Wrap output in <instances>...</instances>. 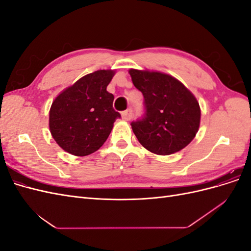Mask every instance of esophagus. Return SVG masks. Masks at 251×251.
Listing matches in <instances>:
<instances>
[{"instance_id":"1","label":"esophagus","mask_w":251,"mask_h":251,"mask_svg":"<svg viewBox=\"0 0 251 251\" xmlns=\"http://www.w3.org/2000/svg\"><path fill=\"white\" fill-rule=\"evenodd\" d=\"M121 116H123V118H124L125 120H130V119H132L133 110H132V109H127V110L124 111L123 113H121Z\"/></svg>"}]
</instances>
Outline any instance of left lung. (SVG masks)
<instances>
[{
  "label": "left lung",
  "mask_w": 251,
  "mask_h": 251,
  "mask_svg": "<svg viewBox=\"0 0 251 251\" xmlns=\"http://www.w3.org/2000/svg\"><path fill=\"white\" fill-rule=\"evenodd\" d=\"M128 73L144 97V116L131 124L141 146L163 156L184 149L200 126L201 110L194 94L169 74L136 69Z\"/></svg>",
  "instance_id": "obj_1"
}]
</instances>
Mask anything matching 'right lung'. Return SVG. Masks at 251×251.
Masks as SVG:
<instances>
[{
  "label": "right lung",
  "instance_id": "1",
  "mask_svg": "<svg viewBox=\"0 0 251 251\" xmlns=\"http://www.w3.org/2000/svg\"><path fill=\"white\" fill-rule=\"evenodd\" d=\"M115 71L98 70L79 78L60 93L49 112L53 139L74 156L94 153L108 139L120 114L107 91Z\"/></svg>",
  "mask_w": 251,
  "mask_h": 251
}]
</instances>
